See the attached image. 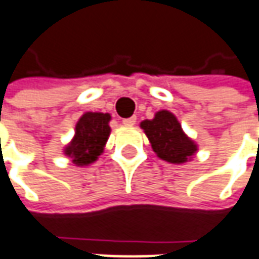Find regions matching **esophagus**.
Segmentation results:
<instances>
[{"label":"esophagus","mask_w":259,"mask_h":259,"mask_svg":"<svg viewBox=\"0 0 259 259\" xmlns=\"http://www.w3.org/2000/svg\"><path fill=\"white\" fill-rule=\"evenodd\" d=\"M123 126H133L136 123V116H132V117H127V119H123L122 120Z\"/></svg>","instance_id":"esophagus-1"}]
</instances>
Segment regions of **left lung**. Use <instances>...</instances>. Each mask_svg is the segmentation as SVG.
<instances>
[{
  "label": "left lung",
  "instance_id": "obj_1",
  "mask_svg": "<svg viewBox=\"0 0 259 259\" xmlns=\"http://www.w3.org/2000/svg\"><path fill=\"white\" fill-rule=\"evenodd\" d=\"M140 127L152 144V149L161 160L173 164H181L191 159L197 152V144L190 139L168 110L157 112L152 120H143Z\"/></svg>",
  "mask_w": 259,
  "mask_h": 259
}]
</instances>
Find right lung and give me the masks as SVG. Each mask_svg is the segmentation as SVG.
<instances>
[{"label":"right lung","instance_id":"1","mask_svg":"<svg viewBox=\"0 0 259 259\" xmlns=\"http://www.w3.org/2000/svg\"><path fill=\"white\" fill-rule=\"evenodd\" d=\"M110 115L99 112H86L79 119L75 127V136L65 147V156H68L73 164L79 167L88 166L103 153L109 135H110Z\"/></svg>","mask_w":259,"mask_h":259}]
</instances>
